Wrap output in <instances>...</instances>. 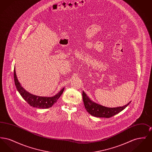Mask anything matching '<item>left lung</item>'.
Masks as SVG:
<instances>
[{"label": "left lung", "mask_w": 152, "mask_h": 152, "mask_svg": "<svg viewBox=\"0 0 152 152\" xmlns=\"http://www.w3.org/2000/svg\"><path fill=\"white\" fill-rule=\"evenodd\" d=\"M83 99L84 104V107L87 112L91 115L96 117H105L110 118L115 116L117 113L121 112L130 104V101L126 105L123 107H118L115 108H108L98 104L94 102L87 96V94L83 92Z\"/></svg>", "instance_id": "8db88e82"}]
</instances>
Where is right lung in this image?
<instances>
[{"mask_svg": "<svg viewBox=\"0 0 152 152\" xmlns=\"http://www.w3.org/2000/svg\"><path fill=\"white\" fill-rule=\"evenodd\" d=\"M14 72L15 84L18 91L25 101H27L31 106L35 108L46 109L52 107V105L57 102V100L63 94L65 88H63L57 94L52 97H42L36 96L30 94L22 87L16 76L15 67Z\"/></svg>", "mask_w": 152, "mask_h": 152, "instance_id": "1", "label": "right lung"}]
</instances>
